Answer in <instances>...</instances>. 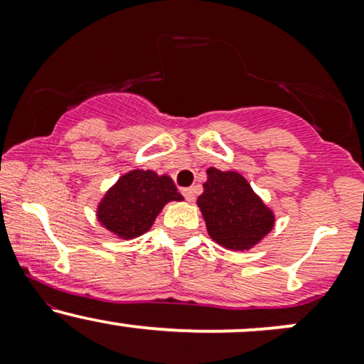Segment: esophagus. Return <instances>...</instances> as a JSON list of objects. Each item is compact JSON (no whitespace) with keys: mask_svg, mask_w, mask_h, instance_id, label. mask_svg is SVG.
Wrapping results in <instances>:
<instances>
[{"mask_svg":"<svg viewBox=\"0 0 364 364\" xmlns=\"http://www.w3.org/2000/svg\"><path fill=\"white\" fill-rule=\"evenodd\" d=\"M183 195H185V198L188 200V202H195V190H193V188H185V190H183Z\"/></svg>","mask_w":364,"mask_h":364,"instance_id":"34e87169","label":"esophagus"}]
</instances>
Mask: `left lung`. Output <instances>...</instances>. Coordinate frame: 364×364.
<instances>
[{"label":"left lung","instance_id":"obj_1","mask_svg":"<svg viewBox=\"0 0 364 364\" xmlns=\"http://www.w3.org/2000/svg\"><path fill=\"white\" fill-rule=\"evenodd\" d=\"M207 232L217 245L232 252L253 248L274 229L272 208L236 171L207 169L203 193L196 200Z\"/></svg>","mask_w":364,"mask_h":364}]
</instances>
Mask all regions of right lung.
Masks as SVG:
<instances>
[{
    "mask_svg": "<svg viewBox=\"0 0 364 364\" xmlns=\"http://www.w3.org/2000/svg\"><path fill=\"white\" fill-rule=\"evenodd\" d=\"M173 179L156 171L133 169L112 185L97 205V220L121 240H133L152 228L169 202H181Z\"/></svg>",
    "mask_w": 364,
    "mask_h": 364,
    "instance_id": "obj_1",
    "label": "right lung"
}]
</instances>
